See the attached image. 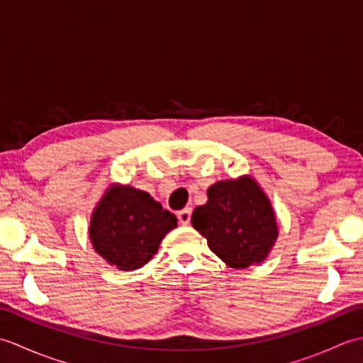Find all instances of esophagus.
I'll list each match as a JSON object with an SVG mask.
<instances>
[{"instance_id": "1", "label": "esophagus", "mask_w": 363, "mask_h": 363, "mask_svg": "<svg viewBox=\"0 0 363 363\" xmlns=\"http://www.w3.org/2000/svg\"><path fill=\"white\" fill-rule=\"evenodd\" d=\"M191 218V211L190 209H184L181 212H177V220H179L181 225H189Z\"/></svg>"}]
</instances>
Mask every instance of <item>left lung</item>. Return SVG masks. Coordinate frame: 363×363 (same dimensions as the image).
I'll use <instances>...</instances> for the list:
<instances>
[{"label":"left lung","instance_id":"1","mask_svg":"<svg viewBox=\"0 0 363 363\" xmlns=\"http://www.w3.org/2000/svg\"><path fill=\"white\" fill-rule=\"evenodd\" d=\"M207 203L191 215V225L207 238L213 254L233 268H246L267 257L277 237L274 213L251 177L217 182Z\"/></svg>","mask_w":363,"mask_h":363}]
</instances>
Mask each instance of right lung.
Here are the masks:
<instances>
[{
	"instance_id": "right-lung-1",
	"label": "right lung",
	"mask_w": 363,
	"mask_h": 363,
	"mask_svg": "<svg viewBox=\"0 0 363 363\" xmlns=\"http://www.w3.org/2000/svg\"><path fill=\"white\" fill-rule=\"evenodd\" d=\"M177 225L173 212L142 190L115 186L99 201L90 223V238L99 256L121 272L143 267L159 243Z\"/></svg>"
}]
</instances>
